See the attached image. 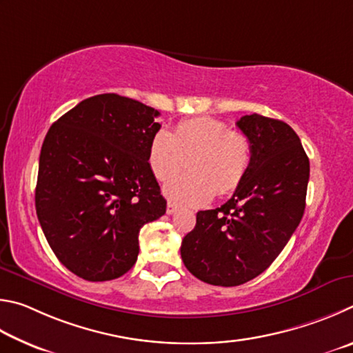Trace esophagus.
<instances>
[{"mask_svg": "<svg viewBox=\"0 0 353 353\" xmlns=\"http://www.w3.org/2000/svg\"><path fill=\"white\" fill-rule=\"evenodd\" d=\"M165 212L169 214V215H172V214H175L176 212V206L173 205V203H169V205H167V209H165Z\"/></svg>", "mask_w": 353, "mask_h": 353, "instance_id": "1", "label": "esophagus"}]
</instances>
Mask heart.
I'll return each mask as SVG.
<instances>
[{
    "mask_svg": "<svg viewBox=\"0 0 353 353\" xmlns=\"http://www.w3.org/2000/svg\"><path fill=\"white\" fill-rule=\"evenodd\" d=\"M147 159L158 180L180 170L188 159L190 170L167 180L164 194L176 205L199 208L214 194H231L242 184L252 145L248 136L226 122L201 116L178 122L173 133L159 128L148 144Z\"/></svg>",
    "mask_w": 353,
    "mask_h": 353,
    "instance_id": "obj_1",
    "label": "heart"
}]
</instances>
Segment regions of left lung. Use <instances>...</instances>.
Returning a JSON list of instances; mask_svg holds the SVG:
<instances>
[{"label":"left lung","mask_w":353,"mask_h":353,"mask_svg":"<svg viewBox=\"0 0 353 353\" xmlns=\"http://www.w3.org/2000/svg\"><path fill=\"white\" fill-rule=\"evenodd\" d=\"M252 159L245 180L223 206L196 214L181 243L186 268L200 281L236 287L263 273L281 254L305 209L310 163L288 123L246 114Z\"/></svg>","instance_id":"left-lung-1"}]
</instances>
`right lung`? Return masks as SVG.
<instances>
[{
  "label": "right lung",
  "mask_w": 353,
  "mask_h": 353,
  "mask_svg": "<svg viewBox=\"0 0 353 353\" xmlns=\"http://www.w3.org/2000/svg\"><path fill=\"white\" fill-rule=\"evenodd\" d=\"M158 116L134 99L97 94L55 121L43 141L37 217L54 254L85 281L125 274L141 228L165 214L147 159Z\"/></svg>",
  "instance_id": "obj_1"
}]
</instances>
